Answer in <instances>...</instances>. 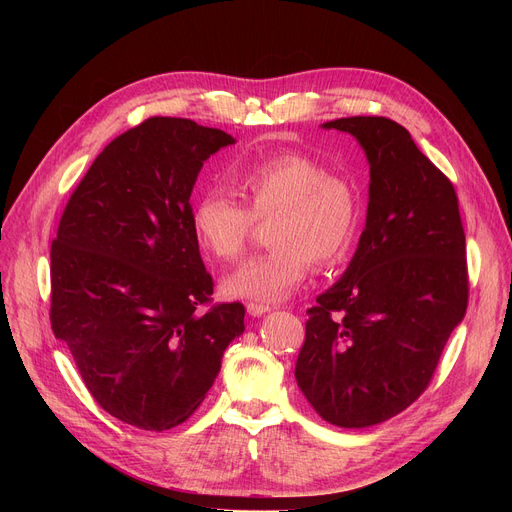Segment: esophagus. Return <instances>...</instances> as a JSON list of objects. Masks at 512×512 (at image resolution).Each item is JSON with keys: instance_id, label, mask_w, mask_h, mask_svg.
I'll return each instance as SVG.
<instances>
[{"instance_id": "obj_1", "label": "esophagus", "mask_w": 512, "mask_h": 512, "mask_svg": "<svg viewBox=\"0 0 512 512\" xmlns=\"http://www.w3.org/2000/svg\"><path fill=\"white\" fill-rule=\"evenodd\" d=\"M247 311H249V315L259 317V315H263V313L270 311V305H263V303H249V305H247Z\"/></svg>"}]
</instances>
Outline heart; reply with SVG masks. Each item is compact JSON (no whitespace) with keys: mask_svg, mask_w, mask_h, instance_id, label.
I'll return each mask as SVG.
<instances>
[{"mask_svg":"<svg viewBox=\"0 0 512 512\" xmlns=\"http://www.w3.org/2000/svg\"><path fill=\"white\" fill-rule=\"evenodd\" d=\"M242 206L224 191L203 193L191 211L197 245L220 261H234L247 249L255 222H267L272 249L242 263L222 288L232 299L282 301L297 290L311 263L330 267L353 245L361 218L357 184L328 172L307 153H276L234 172Z\"/></svg>","mask_w":512,"mask_h":512,"instance_id":"b5f03b06","label":"heart"}]
</instances>
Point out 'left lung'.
Listing matches in <instances>:
<instances>
[{
    "instance_id": "8db88e82",
    "label": "left lung",
    "mask_w": 512,
    "mask_h": 512,
    "mask_svg": "<svg viewBox=\"0 0 512 512\" xmlns=\"http://www.w3.org/2000/svg\"><path fill=\"white\" fill-rule=\"evenodd\" d=\"M369 161L367 222L344 276L307 309L294 378L338 427L382 423L425 392L469 303L465 230L452 182L405 126L382 116L326 122Z\"/></svg>"
}]
</instances>
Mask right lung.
<instances>
[{"instance_id":"add662e5","label":"right lung","mask_w":512,"mask_h":512,"mask_svg":"<svg viewBox=\"0 0 512 512\" xmlns=\"http://www.w3.org/2000/svg\"><path fill=\"white\" fill-rule=\"evenodd\" d=\"M220 128L153 116L107 145L51 242V330L112 417L164 432L191 417L245 332L242 303H215L191 230L203 161ZM199 306H206L199 312Z\"/></svg>"}]
</instances>
